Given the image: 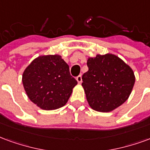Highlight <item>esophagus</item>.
<instances>
[{
  "instance_id": "1",
  "label": "esophagus",
  "mask_w": 150,
  "mask_h": 150,
  "mask_svg": "<svg viewBox=\"0 0 150 150\" xmlns=\"http://www.w3.org/2000/svg\"><path fill=\"white\" fill-rule=\"evenodd\" d=\"M76 80L78 82V83L80 84L82 83V76L81 75H79L78 77H76Z\"/></svg>"
}]
</instances>
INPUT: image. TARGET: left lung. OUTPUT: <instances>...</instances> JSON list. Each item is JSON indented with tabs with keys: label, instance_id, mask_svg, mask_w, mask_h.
I'll list each match as a JSON object with an SVG mask.
<instances>
[{
	"label": "left lung",
	"instance_id": "left-lung-1",
	"mask_svg": "<svg viewBox=\"0 0 150 150\" xmlns=\"http://www.w3.org/2000/svg\"><path fill=\"white\" fill-rule=\"evenodd\" d=\"M88 71L83 77L82 86L92 109L110 112L125 103L135 83L134 71L117 55L107 53L88 57Z\"/></svg>",
	"mask_w": 150,
	"mask_h": 150
}]
</instances>
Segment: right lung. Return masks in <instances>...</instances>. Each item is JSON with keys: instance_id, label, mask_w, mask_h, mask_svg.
Instances as JSON below:
<instances>
[{"instance_id": "obj_1", "label": "right lung", "mask_w": 150, "mask_h": 150, "mask_svg": "<svg viewBox=\"0 0 150 150\" xmlns=\"http://www.w3.org/2000/svg\"><path fill=\"white\" fill-rule=\"evenodd\" d=\"M22 83L28 97L40 109L52 110L64 106L77 81L61 55H44L34 59L24 69Z\"/></svg>"}]
</instances>
